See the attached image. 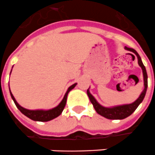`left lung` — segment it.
<instances>
[{"instance_id": "obj_1", "label": "left lung", "mask_w": 155, "mask_h": 155, "mask_svg": "<svg viewBox=\"0 0 155 155\" xmlns=\"http://www.w3.org/2000/svg\"><path fill=\"white\" fill-rule=\"evenodd\" d=\"M125 49L127 50V51H131V52H133V53L137 57V58H138L139 66L141 67L142 71H143L145 89H143V91H142V93L140 94V97H139L134 103H132V104L120 105V106L113 107H103L102 105H100V104H98V102L96 101V99L94 98V96L89 93V89L87 90V94L89 96V100L92 103L95 111H96L99 115L103 116V117H106V118L107 119H111V120H121V119H124L126 118V117H129L130 115H131V114L135 112V110L138 107L140 104L143 101V99L145 98V94H146V90H147L148 76L145 66H144L143 63H142L141 58L139 56V54L137 53V51H136V50H134L133 48H127V47H125ZM133 57L135 58V56H134V55H133Z\"/></svg>"}]
</instances>
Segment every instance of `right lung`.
I'll return each instance as SVG.
<instances>
[{"label":"right lung","mask_w":155,"mask_h":155,"mask_svg":"<svg viewBox=\"0 0 155 155\" xmlns=\"http://www.w3.org/2000/svg\"><path fill=\"white\" fill-rule=\"evenodd\" d=\"M10 73H11V72H10ZM76 84H77L75 83L74 84H72L71 86L69 87L68 89H67V91H66V94H65L64 98H63L62 101L59 104V105L56 107H54V108H52V109L50 110H28L26 109V108H24L23 107L20 106V105L17 103L16 100H15V98H14L12 93L10 92V96H11V98L13 99L15 104L16 105V107H18V109H19L24 115H25L26 117H28V118L32 119V120H34V121H48L52 120V119L56 118V117H57L59 115H61V113H62L63 109H64V107L66 106L68 93L70 92L72 89H74Z\"/></svg>","instance_id":"1"}]
</instances>
